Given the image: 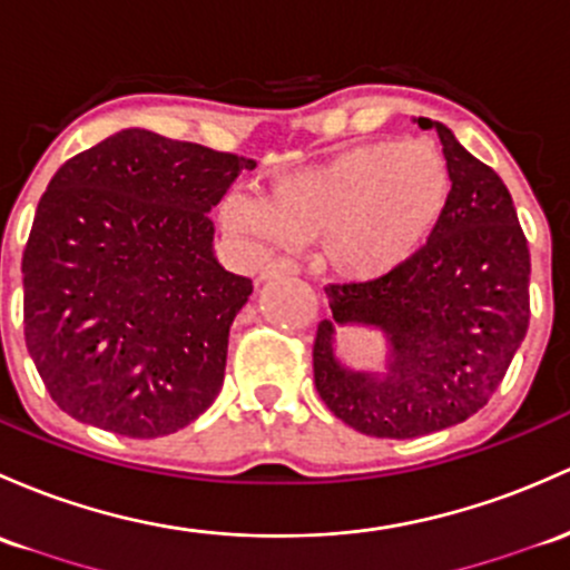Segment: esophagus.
<instances>
[{
    "label": "esophagus",
    "instance_id": "34e87169",
    "mask_svg": "<svg viewBox=\"0 0 570 570\" xmlns=\"http://www.w3.org/2000/svg\"><path fill=\"white\" fill-rule=\"evenodd\" d=\"M285 274H298V263L291 258H274L261 266V279H272V277H285Z\"/></svg>",
    "mask_w": 570,
    "mask_h": 570
}]
</instances>
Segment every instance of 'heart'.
Listing matches in <instances>:
<instances>
[{
	"instance_id": "1",
	"label": "heart",
	"mask_w": 570,
	"mask_h": 570,
	"mask_svg": "<svg viewBox=\"0 0 570 570\" xmlns=\"http://www.w3.org/2000/svg\"><path fill=\"white\" fill-rule=\"evenodd\" d=\"M451 198V170L432 140H372L291 170L266 200L230 198L234 230L309 242L347 279H375L430 242Z\"/></svg>"
}]
</instances>
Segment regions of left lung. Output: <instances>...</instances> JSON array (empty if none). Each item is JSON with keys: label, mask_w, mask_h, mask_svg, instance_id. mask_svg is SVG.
Here are the masks:
<instances>
[{"label": "left lung", "mask_w": 570, "mask_h": 570, "mask_svg": "<svg viewBox=\"0 0 570 570\" xmlns=\"http://www.w3.org/2000/svg\"><path fill=\"white\" fill-rule=\"evenodd\" d=\"M451 198L430 242L407 263L366 283L326 285L332 321L312 345L315 389L336 419L372 438H419L462 424L503 383L530 326V249L508 187L440 121ZM336 322L390 336L383 376L333 358Z\"/></svg>", "instance_id": "left-lung-1"}]
</instances>
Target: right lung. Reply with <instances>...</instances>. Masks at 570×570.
I'll return each mask as SVG.
<instances>
[{
	"mask_svg": "<svg viewBox=\"0 0 570 570\" xmlns=\"http://www.w3.org/2000/svg\"><path fill=\"white\" fill-rule=\"evenodd\" d=\"M255 160L121 130L53 174L23 247V340L72 419L163 438L217 400L253 279L212 253V209Z\"/></svg>",
	"mask_w": 570,
	"mask_h": 570,
	"instance_id": "obj_1",
	"label": "right lung"
}]
</instances>
